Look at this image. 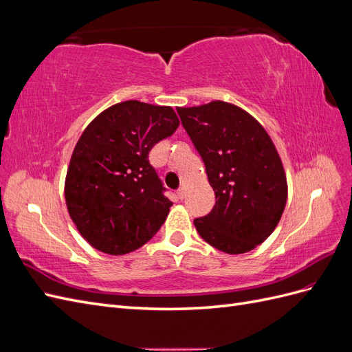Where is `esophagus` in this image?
<instances>
[{"instance_id":"34e87169","label":"esophagus","mask_w":352,"mask_h":352,"mask_svg":"<svg viewBox=\"0 0 352 352\" xmlns=\"http://www.w3.org/2000/svg\"><path fill=\"white\" fill-rule=\"evenodd\" d=\"M176 194H177V198H179V199H184L185 195H186V190H185L184 188H180V189H177Z\"/></svg>"}]
</instances>
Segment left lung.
Returning <instances> with one entry per match:
<instances>
[{"mask_svg":"<svg viewBox=\"0 0 352 352\" xmlns=\"http://www.w3.org/2000/svg\"><path fill=\"white\" fill-rule=\"evenodd\" d=\"M216 194L210 214L194 220L199 236L226 254L248 252L278 226L287 199L286 175L264 127L235 104L177 107Z\"/></svg>","mask_w":352,"mask_h":352,"instance_id":"1","label":"left lung"}]
</instances>
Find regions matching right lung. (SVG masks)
Returning <instances> with one entry per match:
<instances>
[{"label": "right lung", "instance_id": "1", "mask_svg": "<svg viewBox=\"0 0 352 352\" xmlns=\"http://www.w3.org/2000/svg\"><path fill=\"white\" fill-rule=\"evenodd\" d=\"M177 126L172 107L131 100L104 110L83 131L65 197L73 223L94 248L123 255L162 228L173 202L164 197L148 154Z\"/></svg>", "mask_w": 352, "mask_h": 352}]
</instances>
